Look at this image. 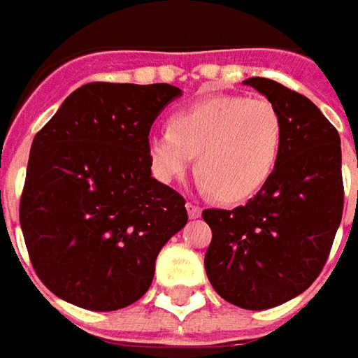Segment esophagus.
<instances>
[{"label":"esophagus","instance_id":"esophagus-1","mask_svg":"<svg viewBox=\"0 0 358 358\" xmlns=\"http://www.w3.org/2000/svg\"><path fill=\"white\" fill-rule=\"evenodd\" d=\"M187 213L191 219H197V217H201V207H197L195 203H187Z\"/></svg>","mask_w":358,"mask_h":358}]
</instances>
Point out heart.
Returning a JSON list of instances; mask_svg holds the SVG:
<instances>
[{
	"instance_id": "heart-1",
	"label": "heart",
	"mask_w": 358,
	"mask_h": 358,
	"mask_svg": "<svg viewBox=\"0 0 358 358\" xmlns=\"http://www.w3.org/2000/svg\"><path fill=\"white\" fill-rule=\"evenodd\" d=\"M282 121L267 99L211 95L171 117V129L147 139L151 169L159 181H179L197 155L199 187L227 203L257 195L277 171Z\"/></svg>"
}]
</instances>
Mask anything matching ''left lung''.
I'll list each match as a JSON object with an SVG mask.
<instances>
[{"label":"left lung","mask_w":358,"mask_h":358,"mask_svg":"<svg viewBox=\"0 0 358 358\" xmlns=\"http://www.w3.org/2000/svg\"><path fill=\"white\" fill-rule=\"evenodd\" d=\"M243 85L277 107L281 159L247 205L203 211L213 231L205 271L231 305L263 310L307 291L327 263L345 199L341 137L305 95L265 77H249Z\"/></svg>","instance_id":"8db88e82"}]
</instances>
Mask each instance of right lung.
Masks as SVG:
<instances>
[{"instance_id":"right-lung-1","label":"right lung","mask_w":358,"mask_h":358,"mask_svg":"<svg viewBox=\"0 0 358 358\" xmlns=\"http://www.w3.org/2000/svg\"><path fill=\"white\" fill-rule=\"evenodd\" d=\"M183 91L167 83H87L35 135L20 223L37 277L90 310L147 293L185 199L151 177L149 129Z\"/></svg>"}]
</instances>
